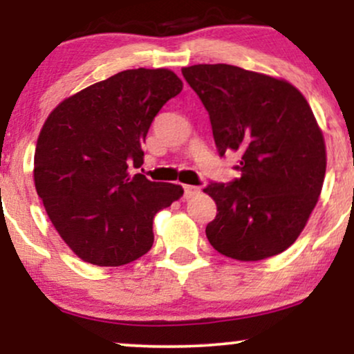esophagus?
I'll return each mask as SVG.
<instances>
[{
  "label": "esophagus",
  "mask_w": 354,
  "mask_h": 354,
  "mask_svg": "<svg viewBox=\"0 0 354 354\" xmlns=\"http://www.w3.org/2000/svg\"><path fill=\"white\" fill-rule=\"evenodd\" d=\"M183 191H185V193H183V198H185V200H189V198L196 196V194L200 193V188L193 185H185L183 186Z\"/></svg>",
  "instance_id": "esophagus-1"
}]
</instances>
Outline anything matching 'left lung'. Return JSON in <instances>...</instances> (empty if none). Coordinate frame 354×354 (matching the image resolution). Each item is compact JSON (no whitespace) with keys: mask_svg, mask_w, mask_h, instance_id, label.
I'll use <instances>...</instances> for the list:
<instances>
[{"mask_svg":"<svg viewBox=\"0 0 354 354\" xmlns=\"http://www.w3.org/2000/svg\"><path fill=\"white\" fill-rule=\"evenodd\" d=\"M205 104L218 153H238L241 178L211 183L206 238L218 253L259 261L298 239L323 188L326 145L310 104L290 81L231 64L183 68Z\"/></svg>","mask_w":354,"mask_h":354,"instance_id":"obj_1","label":"left lung"}]
</instances>
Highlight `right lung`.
Instances as JSON below:
<instances>
[{
    "label": "right lung",
    "mask_w": 354,
    "mask_h": 354,
    "mask_svg": "<svg viewBox=\"0 0 354 354\" xmlns=\"http://www.w3.org/2000/svg\"><path fill=\"white\" fill-rule=\"evenodd\" d=\"M183 81L171 70H126L50 113L35 151V186L68 248L96 266H123L153 246V218L183 196L173 183L131 176L148 129Z\"/></svg>",
    "instance_id": "add662e5"
}]
</instances>
